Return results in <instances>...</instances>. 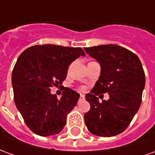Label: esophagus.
Segmentation results:
<instances>
[{
  "label": "esophagus",
  "mask_w": 155,
  "mask_h": 155,
  "mask_svg": "<svg viewBox=\"0 0 155 155\" xmlns=\"http://www.w3.org/2000/svg\"><path fill=\"white\" fill-rule=\"evenodd\" d=\"M84 94H81V97H80V100H84Z\"/></svg>",
  "instance_id": "1"
}]
</instances>
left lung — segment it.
Segmentation results:
<instances>
[{
    "label": "left lung",
    "instance_id": "8db88e82",
    "mask_svg": "<svg viewBox=\"0 0 155 155\" xmlns=\"http://www.w3.org/2000/svg\"><path fill=\"white\" fill-rule=\"evenodd\" d=\"M101 64V71L91 93L85 95L91 110L84 114L85 125L94 135L112 137L121 134L140 109L145 74L140 59L132 51L110 44L84 48ZM108 93V101L96 95Z\"/></svg>",
    "mask_w": 155,
    "mask_h": 155
}]
</instances>
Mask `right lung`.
I'll use <instances>...</instances> for the list:
<instances>
[{
  "label": "right lung",
  "instance_id": "1",
  "mask_svg": "<svg viewBox=\"0 0 155 155\" xmlns=\"http://www.w3.org/2000/svg\"><path fill=\"white\" fill-rule=\"evenodd\" d=\"M81 55L85 54L80 47L47 44L29 47L19 56L12 76L14 101L32 132L46 137L63 130L80 94L65 87L59 100L51 87L62 84L69 65Z\"/></svg>",
  "mask_w": 155,
  "mask_h": 155
}]
</instances>
